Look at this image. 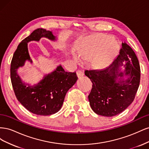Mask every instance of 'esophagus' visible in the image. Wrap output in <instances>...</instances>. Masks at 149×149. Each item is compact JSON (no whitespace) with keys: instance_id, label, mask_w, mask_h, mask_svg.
Masks as SVG:
<instances>
[{"instance_id":"esophagus-1","label":"esophagus","mask_w":149,"mask_h":149,"mask_svg":"<svg viewBox=\"0 0 149 149\" xmlns=\"http://www.w3.org/2000/svg\"><path fill=\"white\" fill-rule=\"evenodd\" d=\"M76 75H77V76L78 78H80V77H82V76H83L84 75V73L81 70H78L77 71H76Z\"/></svg>"}]
</instances>
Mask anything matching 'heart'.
I'll use <instances>...</instances> for the list:
<instances>
[{"label":"heart","mask_w":149,"mask_h":149,"mask_svg":"<svg viewBox=\"0 0 149 149\" xmlns=\"http://www.w3.org/2000/svg\"><path fill=\"white\" fill-rule=\"evenodd\" d=\"M119 45L111 36L96 33L83 38L78 43L76 53L74 54L76 61L79 58L88 61L95 68H103L109 65L118 53Z\"/></svg>","instance_id":"obj_1"}]
</instances>
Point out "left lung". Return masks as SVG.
Listing matches in <instances>:
<instances>
[{
    "instance_id": "1",
    "label": "left lung",
    "mask_w": 149,
    "mask_h": 149,
    "mask_svg": "<svg viewBox=\"0 0 149 149\" xmlns=\"http://www.w3.org/2000/svg\"><path fill=\"white\" fill-rule=\"evenodd\" d=\"M124 66L125 70L121 71ZM92 89L88 96L89 104L98 115L112 117L124 111L136 96L141 79V68L134 50L122 43L119 55L106 68L86 70ZM128 76L127 79L124 76Z\"/></svg>"
}]
</instances>
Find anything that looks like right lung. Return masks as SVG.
Wrapping results in <instances>:
<instances>
[{
    "label": "right lung",
    "mask_w": 149,
    "mask_h": 149,
    "mask_svg": "<svg viewBox=\"0 0 149 149\" xmlns=\"http://www.w3.org/2000/svg\"><path fill=\"white\" fill-rule=\"evenodd\" d=\"M42 37L56 40L52 31L37 29L18 45L11 61L10 78L17 99L26 109L37 115L49 116L60 110L66 93L76 83L78 77L75 72H66L60 65L37 84L31 86L22 81L17 70L24 66L26 60L32 63L27 43L38 42Z\"/></svg>",
    "instance_id": "obj_1"
}]
</instances>
